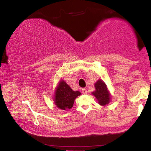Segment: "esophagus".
<instances>
[{"label":"esophagus","mask_w":151,"mask_h":151,"mask_svg":"<svg viewBox=\"0 0 151 151\" xmlns=\"http://www.w3.org/2000/svg\"><path fill=\"white\" fill-rule=\"evenodd\" d=\"M81 92L83 94H87V90L86 88H82L81 89Z\"/></svg>","instance_id":"esophagus-1"}]
</instances>
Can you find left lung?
Instances as JSON below:
<instances>
[{
  "label": "left lung",
  "mask_w": 151,
  "mask_h": 151,
  "mask_svg": "<svg viewBox=\"0 0 151 151\" xmlns=\"http://www.w3.org/2000/svg\"><path fill=\"white\" fill-rule=\"evenodd\" d=\"M96 90L92 92V94L97 98L100 105L106 106L109 102L110 95L108 91L106 84L102 80H99L95 84Z\"/></svg>",
  "instance_id": "left-lung-1"
}]
</instances>
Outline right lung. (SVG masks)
<instances>
[{
    "mask_svg": "<svg viewBox=\"0 0 151 151\" xmlns=\"http://www.w3.org/2000/svg\"><path fill=\"white\" fill-rule=\"evenodd\" d=\"M55 94V103L57 108L66 110L72 108L75 98L81 95V92L73 91L65 81H61L57 87Z\"/></svg>",
    "mask_w": 151,
    "mask_h": 151,
    "instance_id": "add662e5",
    "label": "right lung"
}]
</instances>
